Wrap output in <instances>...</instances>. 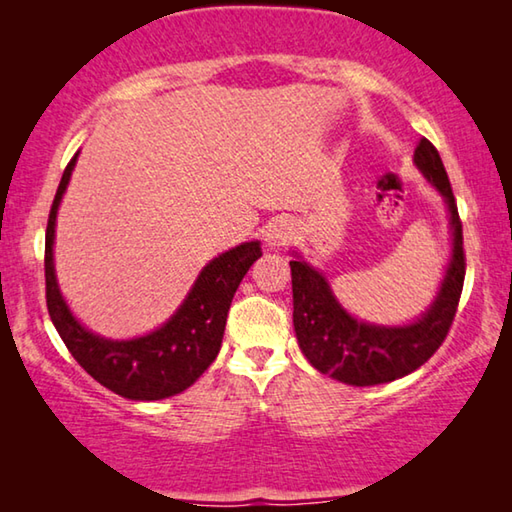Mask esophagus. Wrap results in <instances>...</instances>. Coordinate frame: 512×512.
Listing matches in <instances>:
<instances>
[{"mask_svg":"<svg viewBox=\"0 0 512 512\" xmlns=\"http://www.w3.org/2000/svg\"><path fill=\"white\" fill-rule=\"evenodd\" d=\"M293 237V223L287 219H275L273 223L266 225L264 241L268 248H282L287 246Z\"/></svg>","mask_w":512,"mask_h":512,"instance_id":"34e87169","label":"esophagus"}]
</instances>
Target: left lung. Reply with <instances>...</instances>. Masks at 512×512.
<instances>
[{
  "mask_svg": "<svg viewBox=\"0 0 512 512\" xmlns=\"http://www.w3.org/2000/svg\"><path fill=\"white\" fill-rule=\"evenodd\" d=\"M431 187L438 189L449 212L452 257L436 298L420 318L406 325H372L341 307L325 275L305 259H291L293 327L307 361L323 375L350 386L388 384L418 370L443 345L456 316L465 280L463 225L443 160L429 140H420L413 153Z\"/></svg>",
  "mask_w": 512,
  "mask_h": 512,
  "instance_id": "8db88e82",
  "label": "left lung"
}]
</instances>
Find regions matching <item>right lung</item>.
<instances>
[{
  "mask_svg": "<svg viewBox=\"0 0 512 512\" xmlns=\"http://www.w3.org/2000/svg\"><path fill=\"white\" fill-rule=\"evenodd\" d=\"M79 153L69 160L51 203L45 237L47 309L60 339L90 377L126 400L153 402L183 393L212 366L221 350L230 302L248 268L262 257L259 241L225 250L214 257L189 289L183 305L167 323L128 341H112L90 332L69 311L58 289L54 268V237L58 205L72 178Z\"/></svg>",
  "mask_w": 512,
  "mask_h": 512,
  "instance_id": "right-lung-1",
  "label": "right lung"
}]
</instances>
